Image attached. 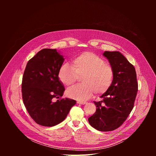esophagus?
I'll return each instance as SVG.
<instances>
[{
    "mask_svg": "<svg viewBox=\"0 0 156 156\" xmlns=\"http://www.w3.org/2000/svg\"><path fill=\"white\" fill-rule=\"evenodd\" d=\"M77 103H78V104H83V105H84V104H85L86 103V101H77Z\"/></svg>",
    "mask_w": 156,
    "mask_h": 156,
    "instance_id": "esophagus-1",
    "label": "esophagus"
}]
</instances>
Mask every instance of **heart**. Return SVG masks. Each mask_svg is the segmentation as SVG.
<instances>
[{
  "instance_id": "1",
  "label": "heart",
  "mask_w": 156,
  "mask_h": 156,
  "mask_svg": "<svg viewBox=\"0 0 156 156\" xmlns=\"http://www.w3.org/2000/svg\"><path fill=\"white\" fill-rule=\"evenodd\" d=\"M83 84L74 86L66 91L70 98L84 101L93 96L94 92L105 93L112 83L114 70L104 58L91 52H83L73 60V65L63 63L58 71V78L66 86L74 84L78 76H83Z\"/></svg>"
}]
</instances>
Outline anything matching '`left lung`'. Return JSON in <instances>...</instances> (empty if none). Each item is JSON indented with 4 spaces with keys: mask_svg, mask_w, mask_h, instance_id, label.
Listing matches in <instances>:
<instances>
[{
    "mask_svg": "<svg viewBox=\"0 0 156 156\" xmlns=\"http://www.w3.org/2000/svg\"><path fill=\"white\" fill-rule=\"evenodd\" d=\"M103 55L113 69V81L101 96L102 101H94L97 108L88 122L99 131H110L120 126L129 115L138 86L134 66L120 52L105 51Z\"/></svg>",
    "mask_w": 156,
    "mask_h": 156,
    "instance_id": "left-lung-1",
    "label": "left lung"
}]
</instances>
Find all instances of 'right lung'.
I'll use <instances>...</instances> for the list:
<instances>
[{"label": "right lung", "mask_w": 156, "mask_h": 156, "mask_svg": "<svg viewBox=\"0 0 156 156\" xmlns=\"http://www.w3.org/2000/svg\"><path fill=\"white\" fill-rule=\"evenodd\" d=\"M63 61L56 49H43L27 63L22 80V98L30 115L40 125L53 126L61 123L76 104V101L69 98L53 101L65 91L58 76Z\"/></svg>", "instance_id": "obj_1"}]
</instances>
